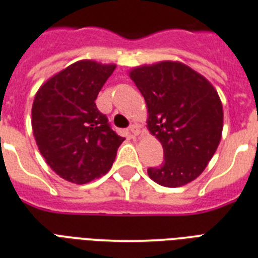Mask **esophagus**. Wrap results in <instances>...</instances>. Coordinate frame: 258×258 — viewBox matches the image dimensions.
<instances>
[{
	"label": "esophagus",
	"mask_w": 258,
	"mask_h": 258,
	"mask_svg": "<svg viewBox=\"0 0 258 258\" xmlns=\"http://www.w3.org/2000/svg\"><path fill=\"white\" fill-rule=\"evenodd\" d=\"M128 130H130V132H131L132 136H139V135L141 134V128L139 124H131Z\"/></svg>",
	"instance_id": "esophagus-1"
}]
</instances>
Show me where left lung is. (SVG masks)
Instances as JSON below:
<instances>
[{"mask_svg": "<svg viewBox=\"0 0 258 258\" xmlns=\"http://www.w3.org/2000/svg\"><path fill=\"white\" fill-rule=\"evenodd\" d=\"M148 108V130L163 146L161 166L148 168L157 184L178 187L196 180L215 154L224 110L212 83L180 61H159L130 71Z\"/></svg>", "mask_w": 258, "mask_h": 258, "instance_id": "8db88e82", "label": "left lung"}]
</instances>
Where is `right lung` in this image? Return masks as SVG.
I'll return each mask as SVG.
<instances>
[{
  "label": "right lung",
  "mask_w": 258,
  "mask_h": 258,
  "mask_svg": "<svg viewBox=\"0 0 258 258\" xmlns=\"http://www.w3.org/2000/svg\"><path fill=\"white\" fill-rule=\"evenodd\" d=\"M115 67L80 60L48 78L34 96L32 128L39 153L69 182L87 184L105 175L123 143L95 104Z\"/></svg>",
  "instance_id": "add662e5"
}]
</instances>
